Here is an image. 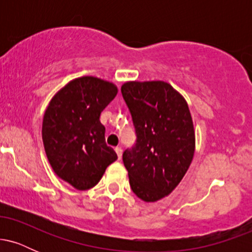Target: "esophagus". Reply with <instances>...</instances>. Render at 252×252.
<instances>
[{"label":"esophagus","mask_w":252,"mask_h":252,"mask_svg":"<svg viewBox=\"0 0 252 252\" xmlns=\"http://www.w3.org/2000/svg\"><path fill=\"white\" fill-rule=\"evenodd\" d=\"M115 150H116V154L118 156V158H120V160H121V158H122V153H123L122 148H121V147H116V148H115Z\"/></svg>","instance_id":"1"}]
</instances>
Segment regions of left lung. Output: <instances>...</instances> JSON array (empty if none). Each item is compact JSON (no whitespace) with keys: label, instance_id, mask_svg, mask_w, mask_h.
<instances>
[{"label":"left lung","instance_id":"1","mask_svg":"<svg viewBox=\"0 0 252 252\" xmlns=\"http://www.w3.org/2000/svg\"><path fill=\"white\" fill-rule=\"evenodd\" d=\"M135 126L136 143L123 153L132 192L143 201H158L172 193L193 160L195 135L185 98L168 83L123 84Z\"/></svg>","mask_w":252,"mask_h":252}]
</instances>
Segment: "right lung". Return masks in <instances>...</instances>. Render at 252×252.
I'll return each instance as SVG.
<instances>
[{"label": "right lung", "instance_id": "right-lung-1", "mask_svg": "<svg viewBox=\"0 0 252 252\" xmlns=\"http://www.w3.org/2000/svg\"><path fill=\"white\" fill-rule=\"evenodd\" d=\"M112 83L77 78L58 91L43 115L42 141L54 173L79 190L96 186L117 154L105 143L100 112L116 97Z\"/></svg>", "mask_w": 252, "mask_h": 252}]
</instances>
